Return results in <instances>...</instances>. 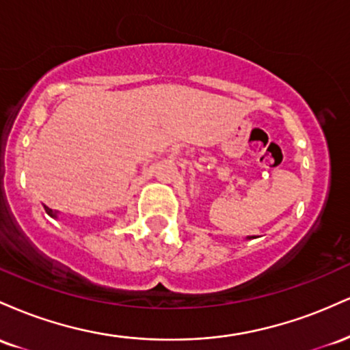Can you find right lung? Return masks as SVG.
<instances>
[{"instance_id": "right-lung-1", "label": "right lung", "mask_w": 350, "mask_h": 350, "mask_svg": "<svg viewBox=\"0 0 350 350\" xmlns=\"http://www.w3.org/2000/svg\"><path fill=\"white\" fill-rule=\"evenodd\" d=\"M46 212H47V214H49L51 217H54V219H55V217H57V212H54V211H52V208H49L47 206H46Z\"/></svg>"}]
</instances>
